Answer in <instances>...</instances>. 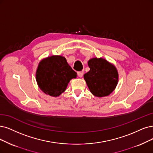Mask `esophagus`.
Returning a JSON list of instances; mask_svg holds the SVG:
<instances>
[{
    "label": "esophagus",
    "mask_w": 153,
    "mask_h": 153,
    "mask_svg": "<svg viewBox=\"0 0 153 153\" xmlns=\"http://www.w3.org/2000/svg\"><path fill=\"white\" fill-rule=\"evenodd\" d=\"M77 75L79 77H82L84 75V72L83 71H79V72H77Z\"/></svg>",
    "instance_id": "obj_1"
}]
</instances>
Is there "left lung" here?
<instances>
[{
    "label": "left lung",
    "mask_w": 153,
    "mask_h": 153,
    "mask_svg": "<svg viewBox=\"0 0 153 153\" xmlns=\"http://www.w3.org/2000/svg\"><path fill=\"white\" fill-rule=\"evenodd\" d=\"M88 66L90 70L84 75V79L91 93L97 97L110 94L118 81L116 67L102 58L90 59Z\"/></svg>",
    "instance_id": "1"
}]
</instances>
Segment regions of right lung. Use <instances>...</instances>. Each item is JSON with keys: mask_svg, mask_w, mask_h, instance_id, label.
Returning a JSON list of instances; mask_svg holds the SVG:
<instances>
[{"mask_svg": "<svg viewBox=\"0 0 153 153\" xmlns=\"http://www.w3.org/2000/svg\"><path fill=\"white\" fill-rule=\"evenodd\" d=\"M77 73L60 55H52L39 62L36 79L39 88L51 97H59L65 91L68 83L76 78Z\"/></svg>", "mask_w": 153, "mask_h": 153, "instance_id": "add662e5", "label": "right lung"}]
</instances>
